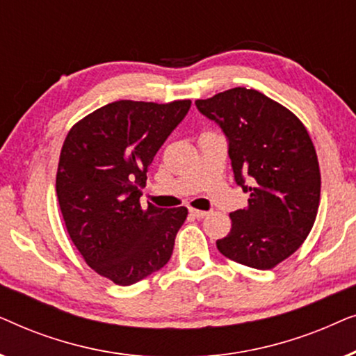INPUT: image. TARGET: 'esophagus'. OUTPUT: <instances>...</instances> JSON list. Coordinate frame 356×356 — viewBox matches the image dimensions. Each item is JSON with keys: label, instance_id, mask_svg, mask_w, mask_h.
<instances>
[{"label": "esophagus", "instance_id": "obj_1", "mask_svg": "<svg viewBox=\"0 0 356 356\" xmlns=\"http://www.w3.org/2000/svg\"><path fill=\"white\" fill-rule=\"evenodd\" d=\"M189 212H191V216L196 217V218H204V217H207V213H209L206 211H197V209H191Z\"/></svg>", "mask_w": 356, "mask_h": 356}]
</instances>
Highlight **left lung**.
Segmentation results:
<instances>
[{"instance_id": "obj_1", "label": "left lung", "mask_w": 356, "mask_h": 356, "mask_svg": "<svg viewBox=\"0 0 356 356\" xmlns=\"http://www.w3.org/2000/svg\"><path fill=\"white\" fill-rule=\"evenodd\" d=\"M228 138L235 181L250 193L230 213L232 230L217 240L228 259L267 270L303 245L321 201L316 149L298 116L254 89L235 87L196 100Z\"/></svg>"}]
</instances>
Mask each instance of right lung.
I'll return each mask as SVG.
<instances>
[{
  "instance_id": "obj_1",
  "label": "right lung",
  "mask_w": 356,
  "mask_h": 356,
  "mask_svg": "<svg viewBox=\"0 0 356 356\" xmlns=\"http://www.w3.org/2000/svg\"><path fill=\"white\" fill-rule=\"evenodd\" d=\"M191 100H118L70 129L56 172L67 235L87 266L131 285L167 264L186 207H140L149 165Z\"/></svg>"
}]
</instances>
